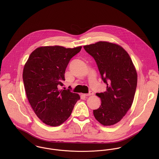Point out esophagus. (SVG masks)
Returning <instances> with one entry per match:
<instances>
[{
	"instance_id": "1",
	"label": "esophagus",
	"mask_w": 159,
	"mask_h": 159,
	"mask_svg": "<svg viewBox=\"0 0 159 159\" xmlns=\"http://www.w3.org/2000/svg\"><path fill=\"white\" fill-rule=\"evenodd\" d=\"M93 92L92 91H90L88 93H84V94H83V95H84V97H87V96H90V95H93Z\"/></svg>"
}]
</instances>
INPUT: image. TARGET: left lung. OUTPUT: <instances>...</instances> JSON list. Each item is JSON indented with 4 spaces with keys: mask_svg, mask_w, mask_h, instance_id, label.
Segmentation results:
<instances>
[{
    "mask_svg": "<svg viewBox=\"0 0 159 159\" xmlns=\"http://www.w3.org/2000/svg\"><path fill=\"white\" fill-rule=\"evenodd\" d=\"M96 62L107 91L97 93L102 101L93 111L95 118L103 125L119 122L131 107L136 91L137 73L132 61L120 46L98 42L83 46Z\"/></svg>",
    "mask_w": 159,
    "mask_h": 159,
    "instance_id": "1",
    "label": "left lung"
}]
</instances>
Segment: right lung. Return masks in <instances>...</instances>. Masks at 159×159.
I'll return each mask as SVG.
<instances>
[{
	"mask_svg": "<svg viewBox=\"0 0 159 159\" xmlns=\"http://www.w3.org/2000/svg\"><path fill=\"white\" fill-rule=\"evenodd\" d=\"M81 48L40 47L30 54L24 66L23 83L27 99L37 117L48 125L56 127L64 123L80 99L78 93L58 88L63 86L70 59Z\"/></svg>",
	"mask_w": 159,
	"mask_h": 159,
	"instance_id": "right-lung-1",
	"label": "right lung"
}]
</instances>
